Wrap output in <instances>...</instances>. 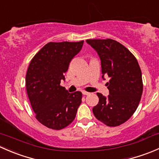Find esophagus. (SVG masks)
I'll return each instance as SVG.
<instances>
[{"label":"esophagus","instance_id":"obj_1","mask_svg":"<svg viewBox=\"0 0 159 159\" xmlns=\"http://www.w3.org/2000/svg\"><path fill=\"white\" fill-rule=\"evenodd\" d=\"M82 94H84V95H88V94H89L90 93H89V92H87V91H82Z\"/></svg>","mask_w":159,"mask_h":159}]
</instances>
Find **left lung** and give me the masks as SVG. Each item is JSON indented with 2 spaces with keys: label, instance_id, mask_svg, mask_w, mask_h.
Listing matches in <instances>:
<instances>
[{
  "label": "left lung",
  "instance_id": "left-lung-1",
  "mask_svg": "<svg viewBox=\"0 0 159 159\" xmlns=\"http://www.w3.org/2000/svg\"><path fill=\"white\" fill-rule=\"evenodd\" d=\"M86 42L98 54L102 78H110L108 97L97 93L99 102L93 108L94 116L110 127L123 124L137 109L143 91L142 71L137 59L118 41L89 39Z\"/></svg>",
  "mask_w": 159,
  "mask_h": 159
}]
</instances>
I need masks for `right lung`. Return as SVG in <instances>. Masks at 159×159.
Here are the masks:
<instances>
[{
	"mask_svg": "<svg viewBox=\"0 0 159 159\" xmlns=\"http://www.w3.org/2000/svg\"><path fill=\"white\" fill-rule=\"evenodd\" d=\"M78 42H49L30 61L26 75V89L32 109L39 122L60 130L70 125L81 103V91L69 93L61 86L70 61L82 48Z\"/></svg>",
	"mask_w": 159,
	"mask_h": 159,
	"instance_id": "right-lung-1",
	"label": "right lung"
}]
</instances>
